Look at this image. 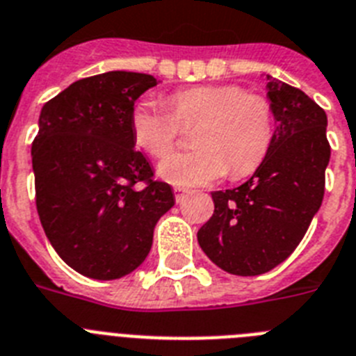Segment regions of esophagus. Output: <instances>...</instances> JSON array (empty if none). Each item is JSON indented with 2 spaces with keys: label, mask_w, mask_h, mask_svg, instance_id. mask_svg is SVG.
Wrapping results in <instances>:
<instances>
[{
  "label": "esophagus",
  "mask_w": 356,
  "mask_h": 356,
  "mask_svg": "<svg viewBox=\"0 0 356 356\" xmlns=\"http://www.w3.org/2000/svg\"><path fill=\"white\" fill-rule=\"evenodd\" d=\"M174 191H175V200H177V202H182V200L186 199L188 195H190V190H186V188H174Z\"/></svg>",
  "instance_id": "1"
}]
</instances>
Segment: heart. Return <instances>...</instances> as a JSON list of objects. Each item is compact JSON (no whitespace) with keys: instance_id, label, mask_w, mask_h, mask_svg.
Masks as SVG:
<instances>
[{"instance_id":"obj_1","label":"heart","mask_w":356,"mask_h":356,"mask_svg":"<svg viewBox=\"0 0 356 356\" xmlns=\"http://www.w3.org/2000/svg\"><path fill=\"white\" fill-rule=\"evenodd\" d=\"M168 111L152 100L132 105L129 129L134 145L154 159L173 149L179 128L196 127V150L166 158L159 175L177 186H200L224 177L251 175L264 163L274 138L272 105L261 95L236 84L181 89L166 98Z\"/></svg>"}]
</instances>
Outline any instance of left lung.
Here are the masks:
<instances>
[{"mask_svg":"<svg viewBox=\"0 0 356 356\" xmlns=\"http://www.w3.org/2000/svg\"><path fill=\"white\" fill-rule=\"evenodd\" d=\"M276 120L270 150L251 179L213 191L215 211L197 233L213 264L236 276H258L299 245L324 197L330 163L327 118L298 88L267 75Z\"/></svg>","mask_w":356,"mask_h":356,"instance_id":"left-lung-1","label":"left lung"}]
</instances>
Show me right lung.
<instances>
[{
  "label": "right lung",
  "mask_w": 356,
  "mask_h": 356,
  "mask_svg": "<svg viewBox=\"0 0 356 356\" xmlns=\"http://www.w3.org/2000/svg\"><path fill=\"white\" fill-rule=\"evenodd\" d=\"M156 84L152 75L109 71L42 105L32 143L37 213L57 254L82 276L118 280L140 267L175 202L129 129L134 102Z\"/></svg>",
  "instance_id": "add662e5"
}]
</instances>
